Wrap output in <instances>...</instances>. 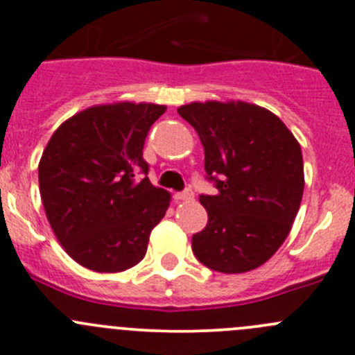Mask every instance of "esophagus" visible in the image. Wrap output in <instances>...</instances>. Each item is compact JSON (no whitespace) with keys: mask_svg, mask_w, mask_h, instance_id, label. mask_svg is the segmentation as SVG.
Listing matches in <instances>:
<instances>
[{"mask_svg":"<svg viewBox=\"0 0 355 355\" xmlns=\"http://www.w3.org/2000/svg\"><path fill=\"white\" fill-rule=\"evenodd\" d=\"M193 198H194V193L191 191V189H185V191H182V193L175 194V200L177 201H189V200H193Z\"/></svg>","mask_w":355,"mask_h":355,"instance_id":"esophagus-1","label":"esophagus"}]
</instances>
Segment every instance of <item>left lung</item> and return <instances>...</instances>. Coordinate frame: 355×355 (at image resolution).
<instances>
[{"instance_id": "8db88e82", "label": "left lung", "mask_w": 355, "mask_h": 355, "mask_svg": "<svg viewBox=\"0 0 355 355\" xmlns=\"http://www.w3.org/2000/svg\"><path fill=\"white\" fill-rule=\"evenodd\" d=\"M205 148L201 194L208 224L193 234L200 263L245 273L266 263L286 241L304 189L303 155L293 132L270 110L245 101L189 103L178 108Z\"/></svg>"}]
</instances>
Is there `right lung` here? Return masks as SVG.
<instances>
[{"mask_svg": "<svg viewBox=\"0 0 355 355\" xmlns=\"http://www.w3.org/2000/svg\"><path fill=\"white\" fill-rule=\"evenodd\" d=\"M164 105H96L62 122L38 164L42 203L73 261L119 273L145 257L171 194L148 180L144 144Z\"/></svg>", "mask_w": 355, "mask_h": 355, "instance_id": "obj_1", "label": "right lung"}]
</instances>
